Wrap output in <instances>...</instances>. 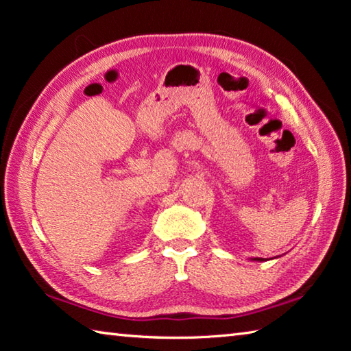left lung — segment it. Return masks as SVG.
<instances>
[{
	"label": "left lung",
	"mask_w": 351,
	"mask_h": 351,
	"mask_svg": "<svg viewBox=\"0 0 351 351\" xmlns=\"http://www.w3.org/2000/svg\"><path fill=\"white\" fill-rule=\"evenodd\" d=\"M254 260H257V261H265V258H254Z\"/></svg>",
	"instance_id": "1"
}]
</instances>
